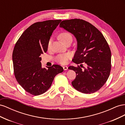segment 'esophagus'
<instances>
[{
    "label": "esophagus",
    "mask_w": 125,
    "mask_h": 125,
    "mask_svg": "<svg viewBox=\"0 0 125 125\" xmlns=\"http://www.w3.org/2000/svg\"><path fill=\"white\" fill-rule=\"evenodd\" d=\"M63 67L64 70H67V69H68V67H67V66H63Z\"/></svg>",
    "instance_id": "1"
}]
</instances>
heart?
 Here are the masks:
<instances>
[{
	"instance_id": "obj_1",
	"label": "heart",
	"mask_w": 125,
	"mask_h": 125,
	"mask_svg": "<svg viewBox=\"0 0 125 125\" xmlns=\"http://www.w3.org/2000/svg\"><path fill=\"white\" fill-rule=\"evenodd\" d=\"M59 38L65 44L66 43L70 40H72V37L71 34L66 32H64L61 33H60L59 35ZM52 39L51 38L49 39L48 43V49H50L52 45ZM72 55L70 53H63L57 55L55 58V61L58 63L61 64H65L69 62L70 59L71 58Z\"/></svg>"
}]
</instances>
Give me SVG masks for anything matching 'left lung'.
Here are the masks:
<instances>
[{
  "label": "left lung",
  "instance_id": "left-lung-1",
  "mask_svg": "<svg viewBox=\"0 0 125 125\" xmlns=\"http://www.w3.org/2000/svg\"><path fill=\"white\" fill-rule=\"evenodd\" d=\"M60 27L76 39L77 48L73 62L77 64L85 62L87 65L84 70L79 65L69 67L76 74L73 86L85 94L98 91L108 80L111 70V51L105 38L93 25L82 19L63 20Z\"/></svg>",
  "mask_w": 125,
  "mask_h": 125
}]
</instances>
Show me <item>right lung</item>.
Masks as SVG:
<instances>
[{"mask_svg": "<svg viewBox=\"0 0 125 125\" xmlns=\"http://www.w3.org/2000/svg\"><path fill=\"white\" fill-rule=\"evenodd\" d=\"M61 20L35 22L25 30L13 49L12 61L18 83L29 93L37 96L50 87L55 76L62 72L59 65L42 68L40 55L48 50L50 37Z\"/></svg>", "mask_w": 125, "mask_h": 125, "instance_id": "obj_1", "label": "right lung"}]
</instances>
